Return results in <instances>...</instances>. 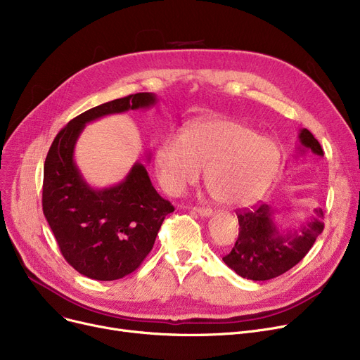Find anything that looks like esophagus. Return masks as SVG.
I'll return each instance as SVG.
<instances>
[{
  "instance_id": "esophagus-1",
  "label": "esophagus",
  "mask_w": 360,
  "mask_h": 360,
  "mask_svg": "<svg viewBox=\"0 0 360 360\" xmlns=\"http://www.w3.org/2000/svg\"><path fill=\"white\" fill-rule=\"evenodd\" d=\"M193 212H196L199 217H211L212 215V210L211 208H200V207H195Z\"/></svg>"
}]
</instances>
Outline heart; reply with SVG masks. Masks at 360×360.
Here are the masks:
<instances>
[{"instance_id": "1", "label": "heart", "mask_w": 360, "mask_h": 360, "mask_svg": "<svg viewBox=\"0 0 360 360\" xmlns=\"http://www.w3.org/2000/svg\"><path fill=\"white\" fill-rule=\"evenodd\" d=\"M157 164L167 193L180 195L207 169L205 181L212 198L234 207L264 192L277 169L278 149L242 123L212 120L187 134H167L158 146Z\"/></svg>"}]
</instances>
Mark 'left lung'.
<instances>
[{
  "mask_svg": "<svg viewBox=\"0 0 360 360\" xmlns=\"http://www.w3.org/2000/svg\"><path fill=\"white\" fill-rule=\"evenodd\" d=\"M297 150L300 155L311 150L323 157L319 142L307 129L299 133ZM277 214L278 211L266 203L237 212L238 237L222 261L240 277L265 281L281 276L304 258L323 230L321 208H316L314 215L297 229L281 230L276 221Z\"/></svg>",
  "mask_w": 360,
  "mask_h": 360,
  "instance_id": "left-lung-1",
  "label": "left lung"
}]
</instances>
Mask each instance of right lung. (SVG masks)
I'll list each match as a JSON object with an SVG mask.
<instances>
[{
    "mask_svg": "<svg viewBox=\"0 0 360 360\" xmlns=\"http://www.w3.org/2000/svg\"><path fill=\"white\" fill-rule=\"evenodd\" d=\"M142 92L84 111L56 136L44 165L42 210L64 259L82 276L112 281L139 268L155 243L164 218L174 208L153 189L143 164L136 161L123 181L92 187L75 161L84 126L98 118L157 104ZM149 160V153H148Z\"/></svg>",
    "mask_w": 360,
    "mask_h": 360,
    "instance_id": "obj_1",
    "label": "right lung"
}]
</instances>
